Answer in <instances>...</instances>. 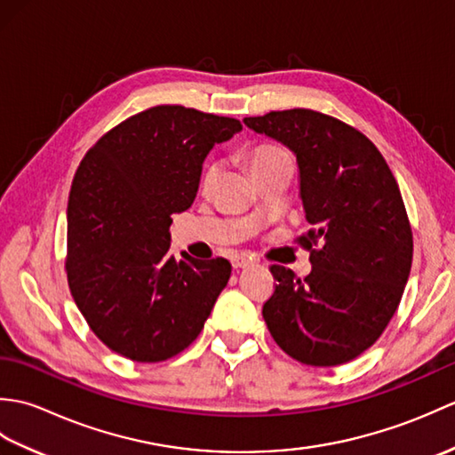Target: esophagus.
Masks as SVG:
<instances>
[{
    "label": "esophagus",
    "mask_w": 455,
    "mask_h": 455,
    "mask_svg": "<svg viewBox=\"0 0 455 455\" xmlns=\"http://www.w3.org/2000/svg\"><path fill=\"white\" fill-rule=\"evenodd\" d=\"M230 262H233V267L235 269H240V267H246V266H250L252 264V259H250L248 256H233V259H230Z\"/></svg>",
    "instance_id": "34e87169"
}]
</instances>
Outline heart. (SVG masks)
Here are the masks:
<instances>
[{"label": "heart", "mask_w": 455, "mask_h": 455, "mask_svg": "<svg viewBox=\"0 0 455 455\" xmlns=\"http://www.w3.org/2000/svg\"><path fill=\"white\" fill-rule=\"evenodd\" d=\"M246 160H248V168H250V172H252V176H256V173L272 168V166H275V164L283 162V160H291V158H289V154L285 150L272 147V144H259V147L248 152ZM217 173H219L217 164L207 162L205 168H203V172H201V188L209 189L212 186V181L217 180Z\"/></svg>", "instance_id": "obj_1"}]
</instances>
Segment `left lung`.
I'll return each instance as SVG.
<instances>
[{
    "instance_id": "left-lung-1",
    "label": "left lung",
    "mask_w": 455,
    "mask_h": 455,
    "mask_svg": "<svg viewBox=\"0 0 455 455\" xmlns=\"http://www.w3.org/2000/svg\"><path fill=\"white\" fill-rule=\"evenodd\" d=\"M244 124L295 154L311 225L297 238L311 252V274L269 267L267 331L301 363L350 362L387 328L411 274L412 230L397 180L365 134L331 115L287 109Z\"/></svg>"
}]
</instances>
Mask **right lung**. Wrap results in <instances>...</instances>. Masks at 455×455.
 <instances>
[{
	"instance_id": "add662e5",
	"label": "right lung",
	"mask_w": 455,
	"mask_h": 455,
	"mask_svg": "<svg viewBox=\"0 0 455 455\" xmlns=\"http://www.w3.org/2000/svg\"><path fill=\"white\" fill-rule=\"evenodd\" d=\"M238 131L236 119L158 105L84 156L68 197L66 274L109 350L156 363L199 336L233 267L225 258L172 256V215L191 207L209 150Z\"/></svg>"
}]
</instances>
